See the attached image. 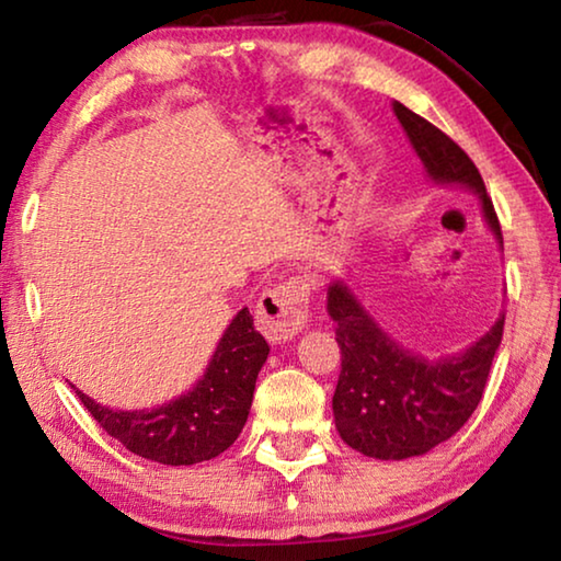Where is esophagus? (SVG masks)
<instances>
[{"label":"esophagus","instance_id":"esophagus-1","mask_svg":"<svg viewBox=\"0 0 561 561\" xmlns=\"http://www.w3.org/2000/svg\"><path fill=\"white\" fill-rule=\"evenodd\" d=\"M257 327L274 344L297 336L309 319V284L301 277H291L272 289L262 291L257 299Z\"/></svg>","mask_w":561,"mask_h":561}]
</instances>
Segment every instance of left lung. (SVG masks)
Segmentation results:
<instances>
[{
    "label": "left lung",
    "mask_w": 561,
    "mask_h": 561,
    "mask_svg": "<svg viewBox=\"0 0 561 561\" xmlns=\"http://www.w3.org/2000/svg\"><path fill=\"white\" fill-rule=\"evenodd\" d=\"M393 111L428 175L435 183L474 190L490 230L502 242L497 213L468 153L403 103L396 101ZM327 301L341 346L334 421L346 445L368 458L405 460L453 438L468 423L485 391L505 314L465 354L425 360L398 346L346 284H329Z\"/></svg>",
    "instance_id": "8db88e82"
}]
</instances>
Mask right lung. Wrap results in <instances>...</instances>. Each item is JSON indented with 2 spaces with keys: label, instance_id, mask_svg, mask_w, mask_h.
<instances>
[{
  "label": "right lung",
  "instance_id": "add662e5",
  "mask_svg": "<svg viewBox=\"0 0 561 561\" xmlns=\"http://www.w3.org/2000/svg\"><path fill=\"white\" fill-rule=\"evenodd\" d=\"M270 346L242 309L217 344L205 376L193 391L153 411H113L76 391L111 438L130 453L163 465H195L225 453L250 415L254 383Z\"/></svg>",
  "mask_w": 561,
  "mask_h": 561
}]
</instances>
